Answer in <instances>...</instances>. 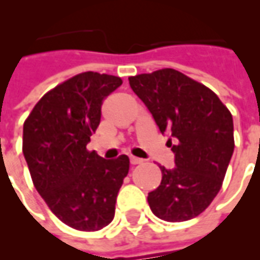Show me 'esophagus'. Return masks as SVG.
Returning <instances> with one entry per match:
<instances>
[{
	"instance_id": "1",
	"label": "esophagus",
	"mask_w": 260,
	"mask_h": 260,
	"mask_svg": "<svg viewBox=\"0 0 260 260\" xmlns=\"http://www.w3.org/2000/svg\"><path fill=\"white\" fill-rule=\"evenodd\" d=\"M142 161H144V160H142V159H138V157H134V156H132V157H130V163H132L133 166L141 165Z\"/></svg>"
}]
</instances>
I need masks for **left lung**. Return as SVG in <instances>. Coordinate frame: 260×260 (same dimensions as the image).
<instances>
[{
  "label": "left lung",
  "mask_w": 260,
  "mask_h": 260,
  "mask_svg": "<svg viewBox=\"0 0 260 260\" xmlns=\"http://www.w3.org/2000/svg\"><path fill=\"white\" fill-rule=\"evenodd\" d=\"M133 91L149 109L175 167L161 170V182L148 193L157 218L183 222L200 215L222 188L234 151L233 118L207 86L173 68L128 78Z\"/></svg>",
  "instance_id": "1"
}]
</instances>
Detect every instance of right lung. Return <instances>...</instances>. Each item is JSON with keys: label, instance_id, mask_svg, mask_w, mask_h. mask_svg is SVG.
I'll list each match as a JSON object with an SVG mask.
<instances>
[{"label": "right lung", "instance_id": "obj_1", "mask_svg": "<svg viewBox=\"0 0 260 260\" xmlns=\"http://www.w3.org/2000/svg\"><path fill=\"white\" fill-rule=\"evenodd\" d=\"M122 82L108 74H78L44 94L23 124V153L35 189L72 229L95 232L114 219L130 160H105L86 145L100 124L103 100Z\"/></svg>", "mask_w": 260, "mask_h": 260}]
</instances>
